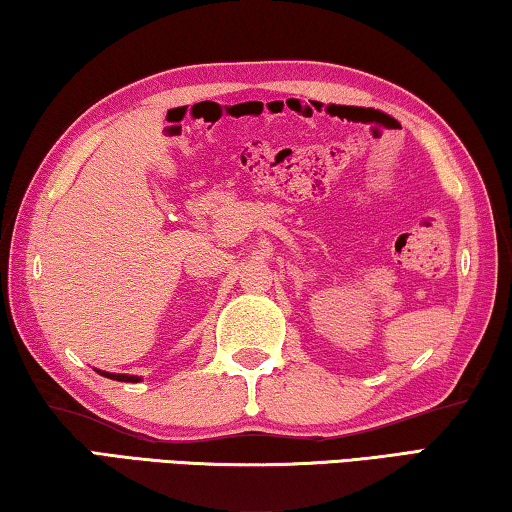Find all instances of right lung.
<instances>
[{
  "mask_svg": "<svg viewBox=\"0 0 512 512\" xmlns=\"http://www.w3.org/2000/svg\"><path fill=\"white\" fill-rule=\"evenodd\" d=\"M106 379H113V381H124V383H138L142 381V376H133V374H115V372H104V370H97Z\"/></svg>",
  "mask_w": 512,
  "mask_h": 512,
  "instance_id": "1",
  "label": "right lung"
}]
</instances>
